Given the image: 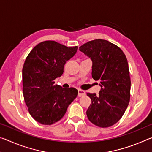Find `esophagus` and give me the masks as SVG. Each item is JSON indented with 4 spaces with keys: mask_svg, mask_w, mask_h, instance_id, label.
<instances>
[{
    "mask_svg": "<svg viewBox=\"0 0 152 152\" xmlns=\"http://www.w3.org/2000/svg\"><path fill=\"white\" fill-rule=\"evenodd\" d=\"M86 94V92L84 91H82V90H78V96L79 97H81V96H83L84 95Z\"/></svg>",
    "mask_w": 152,
    "mask_h": 152,
    "instance_id": "obj_1",
    "label": "esophagus"
}]
</instances>
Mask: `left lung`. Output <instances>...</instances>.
<instances>
[{
	"label": "left lung",
	"mask_w": 152,
	"mask_h": 152,
	"mask_svg": "<svg viewBox=\"0 0 152 152\" xmlns=\"http://www.w3.org/2000/svg\"><path fill=\"white\" fill-rule=\"evenodd\" d=\"M79 50L92 61V77L100 81L99 94L87 93L91 103L86 111L90 121L108 127L120 120L129 102L131 80L127 60L123 51L107 40L91 41Z\"/></svg>",
	"instance_id": "8db88e82"
}]
</instances>
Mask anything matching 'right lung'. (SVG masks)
<instances>
[{
	"instance_id": "1",
	"label": "right lung",
	"mask_w": 152,
	"mask_h": 152,
	"mask_svg": "<svg viewBox=\"0 0 152 152\" xmlns=\"http://www.w3.org/2000/svg\"><path fill=\"white\" fill-rule=\"evenodd\" d=\"M78 46L68 48L54 41H45L33 48L22 70L23 92L30 115L41 124L60 121L78 96L74 88H63L54 80L64 72L66 61L76 54Z\"/></svg>"
}]
</instances>
